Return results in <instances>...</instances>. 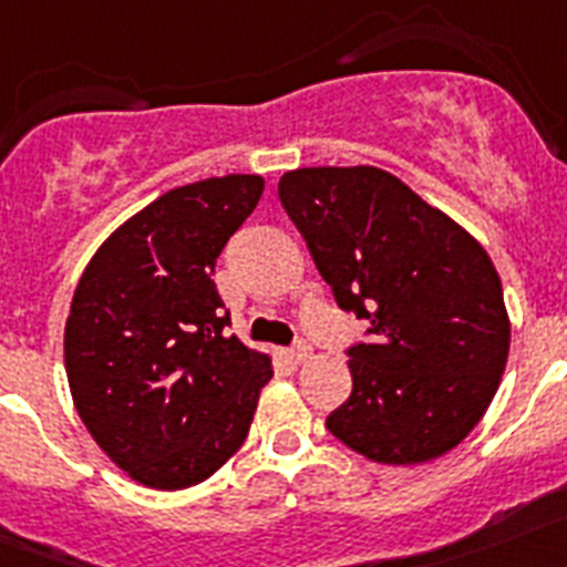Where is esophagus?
Listing matches in <instances>:
<instances>
[{
    "label": "esophagus",
    "instance_id": "obj_1",
    "mask_svg": "<svg viewBox=\"0 0 567 567\" xmlns=\"http://www.w3.org/2000/svg\"><path fill=\"white\" fill-rule=\"evenodd\" d=\"M309 354H312V346H309V343H298V346H295V349H289L287 360L292 365H300V363H307Z\"/></svg>",
    "mask_w": 567,
    "mask_h": 567
}]
</instances>
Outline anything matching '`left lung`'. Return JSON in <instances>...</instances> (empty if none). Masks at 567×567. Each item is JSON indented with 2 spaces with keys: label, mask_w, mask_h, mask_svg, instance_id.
<instances>
[{
  "label": "left lung",
  "mask_w": 567,
  "mask_h": 567,
  "mask_svg": "<svg viewBox=\"0 0 567 567\" xmlns=\"http://www.w3.org/2000/svg\"><path fill=\"white\" fill-rule=\"evenodd\" d=\"M278 195L338 307L372 323V340L349 349L352 394L329 432L383 465L457 449L497 394L511 346L483 244L380 167L289 169Z\"/></svg>",
  "instance_id": "obj_1"
}]
</instances>
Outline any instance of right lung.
Segmentation results:
<instances>
[{"instance_id": "right-lung-1", "label": "right lung", "mask_w": 567, "mask_h": 567, "mask_svg": "<svg viewBox=\"0 0 567 567\" xmlns=\"http://www.w3.org/2000/svg\"><path fill=\"white\" fill-rule=\"evenodd\" d=\"M260 175L175 187L130 215L84 267L64 323L79 417L127 477L155 491L204 483L247 440L272 358L224 334L213 284Z\"/></svg>"}]
</instances>
